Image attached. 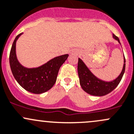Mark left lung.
Segmentation results:
<instances>
[{"label":"left lung","mask_w":134,"mask_h":134,"mask_svg":"<svg viewBox=\"0 0 134 134\" xmlns=\"http://www.w3.org/2000/svg\"><path fill=\"white\" fill-rule=\"evenodd\" d=\"M113 38L118 40L121 44L118 36L113 34ZM124 55V54H123ZM125 70V58L124 56V64L121 72L115 80L110 81H106L97 78L88 69L85 63L80 58H78V72L80 78V83L85 92L96 96H103L111 92L118 85L121 80Z\"/></svg>","instance_id":"obj_1"}]
</instances>
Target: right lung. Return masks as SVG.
I'll use <instances>...</instances> for the list:
<instances>
[{"label":"right lung","instance_id":"add662e5","mask_svg":"<svg viewBox=\"0 0 134 134\" xmlns=\"http://www.w3.org/2000/svg\"><path fill=\"white\" fill-rule=\"evenodd\" d=\"M22 34L16 36L9 54V64L13 75L19 85L28 92L37 94L47 92L55 83L59 69L69 54L56 56L36 68L24 67L16 55V42Z\"/></svg>","mask_w":134,"mask_h":134}]
</instances>
